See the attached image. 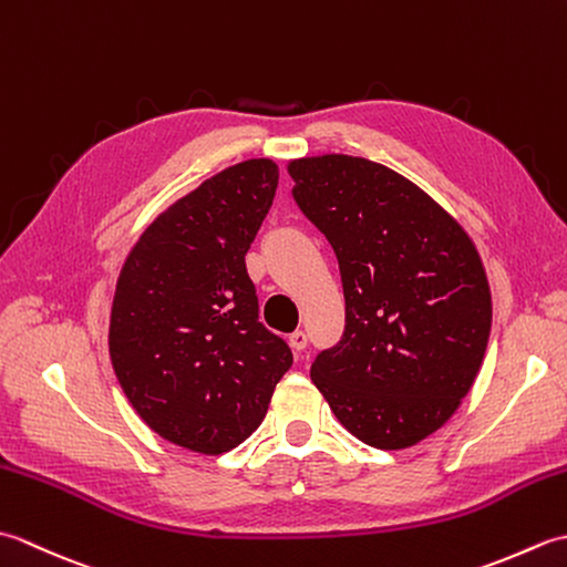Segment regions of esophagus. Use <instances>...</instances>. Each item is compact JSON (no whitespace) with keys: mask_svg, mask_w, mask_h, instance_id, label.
<instances>
[{"mask_svg":"<svg viewBox=\"0 0 567 567\" xmlns=\"http://www.w3.org/2000/svg\"><path fill=\"white\" fill-rule=\"evenodd\" d=\"M287 343H290V348L295 353H302L307 348V333L305 331H295L290 333V339H287Z\"/></svg>","mask_w":567,"mask_h":567,"instance_id":"esophagus-1","label":"esophagus"}]
</instances>
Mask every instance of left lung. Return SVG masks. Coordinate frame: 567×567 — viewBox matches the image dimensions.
I'll list each match as a JSON object with an SVG mask.
<instances>
[{
  "mask_svg": "<svg viewBox=\"0 0 567 567\" xmlns=\"http://www.w3.org/2000/svg\"><path fill=\"white\" fill-rule=\"evenodd\" d=\"M292 195L339 258L346 331L311 382L355 439L416 445L449 421L487 351L492 292L451 212L388 165L323 153L287 161Z\"/></svg>",
  "mask_w": 567,
  "mask_h": 567,
  "instance_id": "left-lung-1",
  "label": "left lung"
}]
</instances>
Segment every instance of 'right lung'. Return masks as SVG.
I'll return each mask as SVG.
<instances>
[{"label":"right lung","instance_id":"add662e5","mask_svg":"<svg viewBox=\"0 0 567 567\" xmlns=\"http://www.w3.org/2000/svg\"><path fill=\"white\" fill-rule=\"evenodd\" d=\"M280 167L250 158L173 202L118 272L110 358L131 406L187 451L219 455L256 431L292 351L258 321L246 252Z\"/></svg>","mask_w":567,"mask_h":567}]
</instances>
